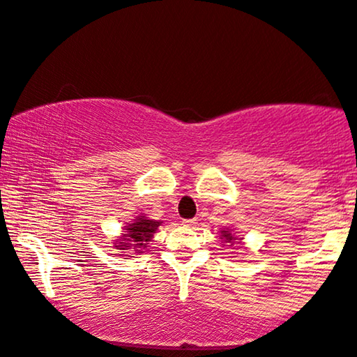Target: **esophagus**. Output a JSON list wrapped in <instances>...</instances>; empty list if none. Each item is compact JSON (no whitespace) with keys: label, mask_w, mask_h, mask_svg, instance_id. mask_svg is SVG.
I'll use <instances>...</instances> for the list:
<instances>
[{"label":"esophagus","mask_w":357,"mask_h":357,"mask_svg":"<svg viewBox=\"0 0 357 357\" xmlns=\"http://www.w3.org/2000/svg\"><path fill=\"white\" fill-rule=\"evenodd\" d=\"M183 225L184 227H194V225H197V219H184Z\"/></svg>","instance_id":"esophagus-1"}]
</instances>
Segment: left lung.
Listing matches in <instances>:
<instances>
[{
	"instance_id": "1",
	"label": "left lung",
	"mask_w": 357,
	"mask_h": 357,
	"mask_svg": "<svg viewBox=\"0 0 357 357\" xmlns=\"http://www.w3.org/2000/svg\"><path fill=\"white\" fill-rule=\"evenodd\" d=\"M242 241H243V237H237L236 234L232 232V229L225 227L220 231V243H222V247L225 245V247H229V249H231V247L232 249H238V247L243 245Z\"/></svg>"
}]
</instances>
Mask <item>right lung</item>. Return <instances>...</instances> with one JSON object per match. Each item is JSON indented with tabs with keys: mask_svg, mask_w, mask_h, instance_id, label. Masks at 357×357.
Listing matches in <instances>:
<instances>
[{
	"mask_svg": "<svg viewBox=\"0 0 357 357\" xmlns=\"http://www.w3.org/2000/svg\"><path fill=\"white\" fill-rule=\"evenodd\" d=\"M161 224H163L161 220H155V219L146 218V215L143 214H138L137 218L132 220V224L123 225L121 236L116 237L114 241V247L120 252V254L116 255L120 257L133 255L130 252H125V250H130V252H135V254H143Z\"/></svg>",
	"mask_w": 357,
	"mask_h": 357,
	"instance_id": "1",
	"label": "right lung"
}]
</instances>
